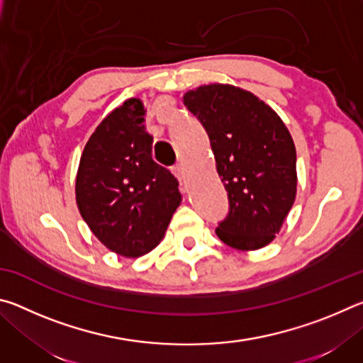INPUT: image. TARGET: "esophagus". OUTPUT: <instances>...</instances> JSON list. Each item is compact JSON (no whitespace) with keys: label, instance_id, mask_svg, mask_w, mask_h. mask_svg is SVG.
Returning <instances> with one entry per match:
<instances>
[{"label":"esophagus","instance_id":"1","mask_svg":"<svg viewBox=\"0 0 363 363\" xmlns=\"http://www.w3.org/2000/svg\"><path fill=\"white\" fill-rule=\"evenodd\" d=\"M173 173L177 179L181 181V184H186V173H184L182 164H176V167H173Z\"/></svg>","mask_w":363,"mask_h":363}]
</instances>
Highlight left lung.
<instances>
[{
  "instance_id": "left-lung-1",
  "label": "left lung",
  "mask_w": 363,
  "mask_h": 363,
  "mask_svg": "<svg viewBox=\"0 0 363 363\" xmlns=\"http://www.w3.org/2000/svg\"><path fill=\"white\" fill-rule=\"evenodd\" d=\"M203 125L229 196L216 235L232 248L266 247L296 196V149L290 131L255 94L230 84H206L184 96Z\"/></svg>"
}]
</instances>
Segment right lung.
<instances>
[{
	"label": "right lung",
	"instance_id": "right-lung-1",
	"mask_svg": "<svg viewBox=\"0 0 363 363\" xmlns=\"http://www.w3.org/2000/svg\"><path fill=\"white\" fill-rule=\"evenodd\" d=\"M144 113L133 97L102 120L84 145L75 186L84 223L108 250L126 257L155 248L181 203L179 182L153 162Z\"/></svg>",
	"mask_w": 363,
	"mask_h": 363
}]
</instances>
